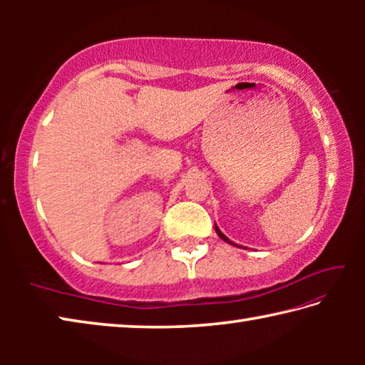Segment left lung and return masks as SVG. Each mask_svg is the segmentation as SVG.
<instances>
[{"label":"left lung","mask_w":365,"mask_h":365,"mask_svg":"<svg viewBox=\"0 0 365 365\" xmlns=\"http://www.w3.org/2000/svg\"><path fill=\"white\" fill-rule=\"evenodd\" d=\"M215 232H217V235H219V237H220L222 240H224V242H227V243H230V245H235V243H232V242H230V240H228V238L225 237V235H224V233H222V232L219 230V227H217V225H215ZM235 246H238V245H235Z\"/></svg>","instance_id":"8db88e82"}]
</instances>
